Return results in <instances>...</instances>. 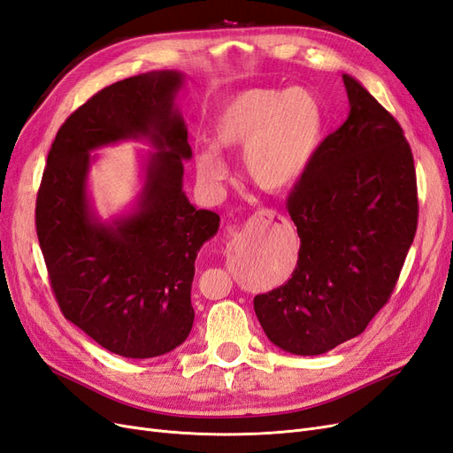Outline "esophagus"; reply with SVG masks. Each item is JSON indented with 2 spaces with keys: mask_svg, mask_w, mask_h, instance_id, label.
<instances>
[{
  "mask_svg": "<svg viewBox=\"0 0 453 453\" xmlns=\"http://www.w3.org/2000/svg\"><path fill=\"white\" fill-rule=\"evenodd\" d=\"M255 219L258 221H273V219H278V221H283V217L278 213V211H273V210H260L257 215H255Z\"/></svg>",
  "mask_w": 453,
  "mask_h": 453,
  "instance_id": "obj_1",
  "label": "esophagus"
}]
</instances>
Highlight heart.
Wrapping results in <instances>:
<instances>
[{
  "label": "heart",
  "instance_id": "1",
  "mask_svg": "<svg viewBox=\"0 0 453 453\" xmlns=\"http://www.w3.org/2000/svg\"><path fill=\"white\" fill-rule=\"evenodd\" d=\"M325 115L311 90L251 88L232 98L213 122L214 145L200 149L196 172L208 185L228 180L219 149L242 150L248 180L266 193H281L303 177L321 145Z\"/></svg>",
  "mask_w": 453,
  "mask_h": 453
}]
</instances>
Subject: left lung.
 <instances>
[{"instance_id": "1", "label": "left lung", "mask_w": 453, "mask_h": 453, "mask_svg": "<svg viewBox=\"0 0 453 453\" xmlns=\"http://www.w3.org/2000/svg\"><path fill=\"white\" fill-rule=\"evenodd\" d=\"M342 79L348 119L287 202L300 238L295 272L253 300L268 340L293 355H321L365 331L418 228L414 157L401 125L357 79Z\"/></svg>"}]
</instances>
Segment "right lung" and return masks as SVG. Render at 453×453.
I'll return each mask as SVG.
<instances>
[{
	"instance_id": "1",
	"label": "right lung",
	"mask_w": 453,
	"mask_h": 453,
	"mask_svg": "<svg viewBox=\"0 0 453 453\" xmlns=\"http://www.w3.org/2000/svg\"><path fill=\"white\" fill-rule=\"evenodd\" d=\"M183 83L185 73L158 70L94 94L60 127L37 193V238L62 313L128 359L158 357L187 340L195 260L221 221L183 190V162L193 157L177 107ZM120 141L156 150L142 161L131 210L104 222L88 190L91 150Z\"/></svg>"
}]
</instances>
